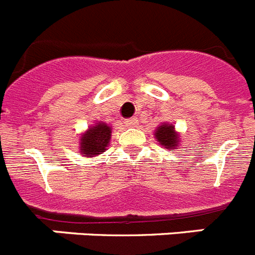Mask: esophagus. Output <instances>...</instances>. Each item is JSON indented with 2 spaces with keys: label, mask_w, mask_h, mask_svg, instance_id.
<instances>
[{
  "label": "esophagus",
  "mask_w": 255,
  "mask_h": 255,
  "mask_svg": "<svg viewBox=\"0 0 255 255\" xmlns=\"http://www.w3.org/2000/svg\"><path fill=\"white\" fill-rule=\"evenodd\" d=\"M138 125V119H130V120H126L125 121V126L126 128H135Z\"/></svg>",
  "instance_id": "1"
}]
</instances>
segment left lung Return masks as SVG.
<instances>
[{
  "instance_id": "8db88e82",
  "label": "left lung",
  "mask_w": 255,
  "mask_h": 255,
  "mask_svg": "<svg viewBox=\"0 0 255 255\" xmlns=\"http://www.w3.org/2000/svg\"><path fill=\"white\" fill-rule=\"evenodd\" d=\"M154 138L157 139L161 147L166 149H175L180 145V134L175 130V126L170 123H162L154 130Z\"/></svg>"
}]
</instances>
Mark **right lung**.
I'll return each mask as SVG.
<instances>
[{"label":"right lung","mask_w":255,"mask_h":255,"mask_svg":"<svg viewBox=\"0 0 255 255\" xmlns=\"http://www.w3.org/2000/svg\"><path fill=\"white\" fill-rule=\"evenodd\" d=\"M80 154L82 157H93L98 156L107 149L110 145L112 128L103 121H97L88 129L80 134Z\"/></svg>","instance_id":"1"}]
</instances>
